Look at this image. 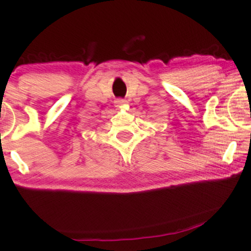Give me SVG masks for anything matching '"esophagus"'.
<instances>
[{"label":"esophagus","instance_id":"esophagus-1","mask_svg":"<svg viewBox=\"0 0 251 251\" xmlns=\"http://www.w3.org/2000/svg\"><path fill=\"white\" fill-rule=\"evenodd\" d=\"M126 103V101L124 99H117V100H115V104L117 107H122L123 104H125Z\"/></svg>","mask_w":251,"mask_h":251}]
</instances>
